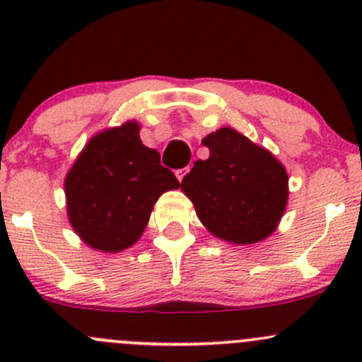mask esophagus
Here are the masks:
<instances>
[{
  "instance_id": "1",
  "label": "esophagus",
  "mask_w": 362,
  "mask_h": 362,
  "mask_svg": "<svg viewBox=\"0 0 362 362\" xmlns=\"http://www.w3.org/2000/svg\"><path fill=\"white\" fill-rule=\"evenodd\" d=\"M189 170H191V168H182V170H177V173H175V175H177V178H178V180H184V177H185V175H187L189 173Z\"/></svg>"
}]
</instances>
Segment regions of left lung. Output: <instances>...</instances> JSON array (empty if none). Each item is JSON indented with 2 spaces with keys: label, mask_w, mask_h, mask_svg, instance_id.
<instances>
[{
  "label": "left lung",
  "mask_w": 362,
  "mask_h": 362,
  "mask_svg": "<svg viewBox=\"0 0 362 362\" xmlns=\"http://www.w3.org/2000/svg\"><path fill=\"white\" fill-rule=\"evenodd\" d=\"M202 141L210 158L196 160L180 189L206 231L233 245L269 238L289 199L286 166L235 127H221Z\"/></svg>",
  "instance_id": "8db88e82"
}]
</instances>
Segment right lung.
Returning <instances> with one entry per match:
<instances>
[{"label": "right lung", "mask_w": 362, "mask_h": 362, "mask_svg": "<svg viewBox=\"0 0 362 362\" xmlns=\"http://www.w3.org/2000/svg\"><path fill=\"white\" fill-rule=\"evenodd\" d=\"M140 127L131 119L101 129L64 177L73 231L87 247L105 254L134 245L159 196L180 187L177 177L160 166L159 152L141 144Z\"/></svg>", "instance_id": "right-lung-1"}]
</instances>
